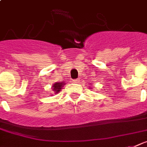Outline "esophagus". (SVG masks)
<instances>
[{"instance_id": "1", "label": "esophagus", "mask_w": 147, "mask_h": 147, "mask_svg": "<svg viewBox=\"0 0 147 147\" xmlns=\"http://www.w3.org/2000/svg\"><path fill=\"white\" fill-rule=\"evenodd\" d=\"M78 82H79L78 79H75V80H73V82H76V83H77Z\"/></svg>"}]
</instances>
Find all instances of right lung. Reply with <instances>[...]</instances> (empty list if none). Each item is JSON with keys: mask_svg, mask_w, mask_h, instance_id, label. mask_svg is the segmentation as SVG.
Returning a JSON list of instances; mask_svg holds the SVG:
<instances>
[{"mask_svg": "<svg viewBox=\"0 0 147 147\" xmlns=\"http://www.w3.org/2000/svg\"><path fill=\"white\" fill-rule=\"evenodd\" d=\"M62 86H64V83L63 82H55L54 85H53V91H55V93H59L60 92L61 88L62 87Z\"/></svg>", "mask_w": 147, "mask_h": 147, "instance_id": "obj_1", "label": "right lung"}]
</instances>
